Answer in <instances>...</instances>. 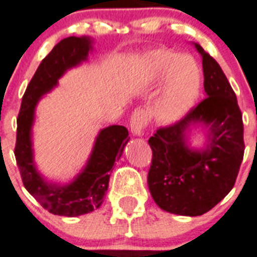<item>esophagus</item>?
I'll return each instance as SVG.
<instances>
[{
  "instance_id": "obj_1",
  "label": "esophagus",
  "mask_w": 257,
  "mask_h": 257,
  "mask_svg": "<svg viewBox=\"0 0 257 257\" xmlns=\"http://www.w3.org/2000/svg\"><path fill=\"white\" fill-rule=\"evenodd\" d=\"M146 126H147V114L144 113L143 110H137L130 119L131 133L135 137H141V135H143Z\"/></svg>"
}]
</instances>
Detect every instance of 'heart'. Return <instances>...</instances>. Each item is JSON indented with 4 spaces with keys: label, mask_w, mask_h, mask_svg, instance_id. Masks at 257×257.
Returning <instances> with one entry per match:
<instances>
[{
    "label": "heart",
    "mask_w": 257,
    "mask_h": 257,
    "mask_svg": "<svg viewBox=\"0 0 257 257\" xmlns=\"http://www.w3.org/2000/svg\"><path fill=\"white\" fill-rule=\"evenodd\" d=\"M143 63L154 77L160 78L167 75L156 113L165 123H175L189 113L198 99L201 90L200 67L190 55L176 56L165 50L148 54Z\"/></svg>",
    "instance_id": "1"
}]
</instances>
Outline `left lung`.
<instances>
[{
  "mask_svg": "<svg viewBox=\"0 0 257 257\" xmlns=\"http://www.w3.org/2000/svg\"><path fill=\"white\" fill-rule=\"evenodd\" d=\"M194 47L202 56L206 98L148 141L152 164L147 182L152 198L164 211L185 217L202 215L227 196L244 154L236 95L217 61L200 44ZM197 125L207 128V143L201 150L189 146V133Z\"/></svg>",
  "mask_w": 257,
  "mask_h": 257,
  "instance_id": "obj_1",
  "label": "left lung"
}]
</instances>
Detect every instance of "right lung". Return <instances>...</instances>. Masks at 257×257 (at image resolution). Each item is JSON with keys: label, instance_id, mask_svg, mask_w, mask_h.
<instances>
[{"label": "right lung", "instance_id": "right-lung-1", "mask_svg": "<svg viewBox=\"0 0 257 257\" xmlns=\"http://www.w3.org/2000/svg\"><path fill=\"white\" fill-rule=\"evenodd\" d=\"M92 43L89 37L60 40L42 60L27 85L17 118L14 155L23 185L44 209L55 215L78 217L98 209L109 188L114 163L122 156L124 146L130 141L124 126L113 124L102 128L95 138L86 165L68 184L47 181L35 167L31 134L38 102L57 85L59 78L68 69L88 60Z\"/></svg>", "mask_w": 257, "mask_h": 257}]
</instances>
